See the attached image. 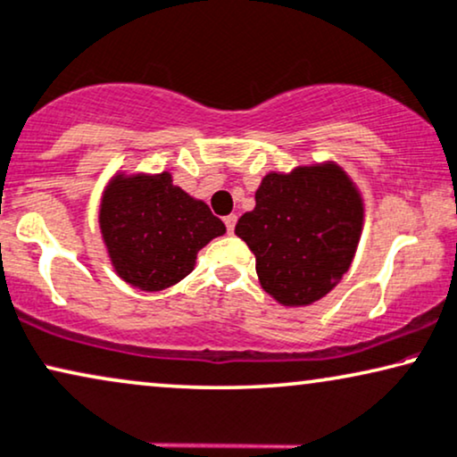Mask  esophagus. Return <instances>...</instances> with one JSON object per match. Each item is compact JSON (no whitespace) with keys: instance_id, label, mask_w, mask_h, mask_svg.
Here are the masks:
<instances>
[{"instance_id":"1","label":"esophagus","mask_w":457,"mask_h":457,"mask_svg":"<svg viewBox=\"0 0 457 457\" xmlns=\"http://www.w3.org/2000/svg\"><path fill=\"white\" fill-rule=\"evenodd\" d=\"M236 221H238V217H236V215H234V212H232V215H228V217H225V219H223L225 228H228V234H234Z\"/></svg>"}]
</instances>
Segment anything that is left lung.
<instances>
[{
    "label": "left lung",
    "instance_id": "8db88e82",
    "mask_svg": "<svg viewBox=\"0 0 457 457\" xmlns=\"http://www.w3.org/2000/svg\"><path fill=\"white\" fill-rule=\"evenodd\" d=\"M362 229V200L337 164L270 172L236 236L255 255L259 282L282 305H310L342 280Z\"/></svg>",
    "mask_w": 457,
    "mask_h": 457
}]
</instances>
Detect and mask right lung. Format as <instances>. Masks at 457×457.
I'll return each instance as SVG.
<instances>
[{"instance_id": "right-lung-1", "label": "right lung", "mask_w": 457, "mask_h": 457, "mask_svg": "<svg viewBox=\"0 0 457 457\" xmlns=\"http://www.w3.org/2000/svg\"><path fill=\"white\" fill-rule=\"evenodd\" d=\"M101 232L120 278L141 291H162L194 270L195 255L225 234L202 200L162 175H118L101 202Z\"/></svg>"}]
</instances>
